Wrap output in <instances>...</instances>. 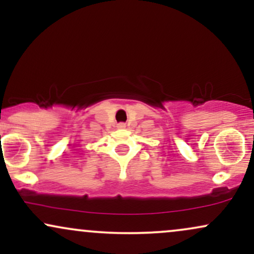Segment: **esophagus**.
<instances>
[{
    "mask_svg": "<svg viewBox=\"0 0 254 254\" xmlns=\"http://www.w3.org/2000/svg\"><path fill=\"white\" fill-rule=\"evenodd\" d=\"M117 127H118V129H125V127H127V124H125V123H119Z\"/></svg>",
    "mask_w": 254,
    "mask_h": 254,
    "instance_id": "obj_1",
    "label": "esophagus"
}]
</instances>
